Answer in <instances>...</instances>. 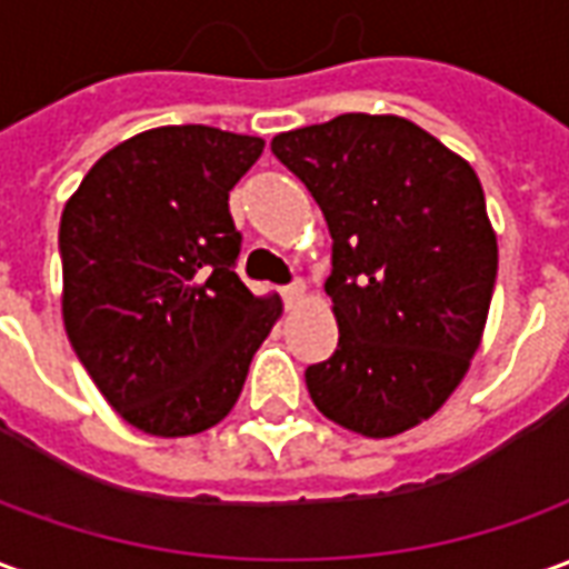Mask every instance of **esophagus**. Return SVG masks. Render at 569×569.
<instances>
[{
    "instance_id": "34e87169",
    "label": "esophagus",
    "mask_w": 569,
    "mask_h": 569,
    "mask_svg": "<svg viewBox=\"0 0 569 569\" xmlns=\"http://www.w3.org/2000/svg\"><path fill=\"white\" fill-rule=\"evenodd\" d=\"M301 298H305V283H292L283 289V301L289 310L296 308V305H301Z\"/></svg>"
}]
</instances>
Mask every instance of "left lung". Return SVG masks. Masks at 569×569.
I'll return each instance as SVG.
<instances>
[{
	"label": "left lung",
	"instance_id": "obj_1",
	"mask_svg": "<svg viewBox=\"0 0 569 569\" xmlns=\"http://www.w3.org/2000/svg\"><path fill=\"white\" fill-rule=\"evenodd\" d=\"M332 234L338 347L308 366L313 406L390 439L463 381L488 322L497 234L476 170L399 116L347 112L271 140Z\"/></svg>",
	"mask_w": 569,
	"mask_h": 569
}]
</instances>
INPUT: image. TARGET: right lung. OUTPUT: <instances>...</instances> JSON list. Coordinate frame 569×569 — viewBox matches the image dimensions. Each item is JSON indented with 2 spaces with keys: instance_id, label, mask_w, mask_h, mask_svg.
<instances>
[{
  "instance_id": "right-lung-1",
  "label": "right lung",
  "mask_w": 569,
  "mask_h": 569,
  "mask_svg": "<svg viewBox=\"0 0 569 569\" xmlns=\"http://www.w3.org/2000/svg\"><path fill=\"white\" fill-rule=\"evenodd\" d=\"M264 140L154 128L106 151L60 216L69 345L130 427L161 439L216 427L280 317L237 277L228 191Z\"/></svg>"
}]
</instances>
